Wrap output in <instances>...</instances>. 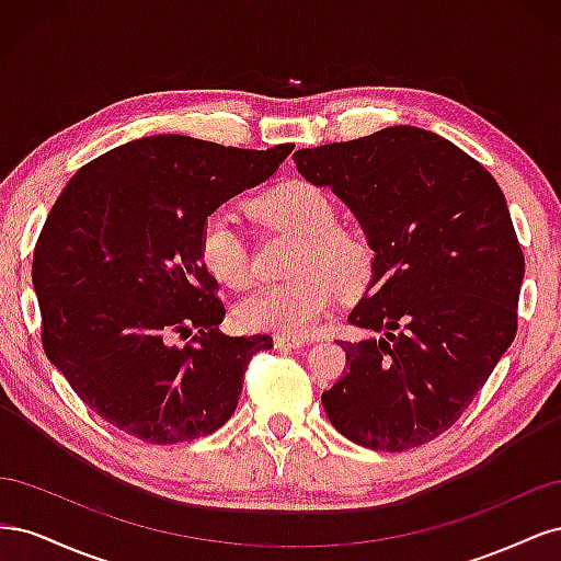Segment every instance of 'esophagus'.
Segmentation results:
<instances>
[{
  "label": "esophagus",
  "instance_id": "obj_1",
  "mask_svg": "<svg viewBox=\"0 0 561 561\" xmlns=\"http://www.w3.org/2000/svg\"><path fill=\"white\" fill-rule=\"evenodd\" d=\"M274 344H276V348H285V351H290V348H299V346H304V339H299V336H285V334H276V336H274Z\"/></svg>",
  "mask_w": 561,
  "mask_h": 561
}]
</instances>
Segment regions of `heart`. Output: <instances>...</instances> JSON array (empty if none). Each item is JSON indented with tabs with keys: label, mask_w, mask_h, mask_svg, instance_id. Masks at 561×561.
Masks as SVG:
<instances>
[{
	"label": "heart",
	"mask_w": 561,
	"mask_h": 561,
	"mask_svg": "<svg viewBox=\"0 0 561 561\" xmlns=\"http://www.w3.org/2000/svg\"><path fill=\"white\" fill-rule=\"evenodd\" d=\"M264 227L297 239L287 274L293 278L264 287L236 307L245 330L285 336L309 334L328 313L339 293L355 295L369 283L375 250L367 236L339 225L334 198L320 186L290 180L250 203ZM203 268L227 290L241 293L252 283L250 254L241 233L222 213L210 215L198 233Z\"/></svg>",
	"instance_id": "heart-1"
}]
</instances>
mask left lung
<instances>
[{
  "label": "left lung",
  "mask_w": 561,
  "mask_h": 561,
  "mask_svg": "<svg viewBox=\"0 0 561 561\" xmlns=\"http://www.w3.org/2000/svg\"><path fill=\"white\" fill-rule=\"evenodd\" d=\"M295 163L348 203L377 254L348 316L369 336L339 342L348 369L322 407L355 445H426L461 419L517 334L524 252L501 186L414 126L297 149Z\"/></svg>",
  "instance_id": "obj_1"
}]
</instances>
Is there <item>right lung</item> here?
<instances>
[{
  "label": "right lung",
  "instance_id": "obj_1",
  "mask_svg": "<svg viewBox=\"0 0 561 561\" xmlns=\"http://www.w3.org/2000/svg\"><path fill=\"white\" fill-rule=\"evenodd\" d=\"M293 147L154 135L89 161L56 198L32 257L42 346L114 428L175 445L233 414L252 355L274 339L217 330L225 307L198 260V233Z\"/></svg>",
  "mask_w": 561,
  "mask_h": 561
}]
</instances>
